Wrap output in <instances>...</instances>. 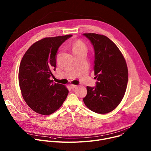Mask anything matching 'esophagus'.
<instances>
[{
  "mask_svg": "<svg viewBox=\"0 0 151 151\" xmlns=\"http://www.w3.org/2000/svg\"><path fill=\"white\" fill-rule=\"evenodd\" d=\"M70 88H71L72 89H73V88H76V85H73V84H71V85H70Z\"/></svg>",
  "mask_w": 151,
  "mask_h": 151,
  "instance_id": "1",
  "label": "esophagus"
}]
</instances>
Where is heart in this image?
Segmentation results:
<instances>
[{"label": "heart", "mask_w": 151, "mask_h": 151, "mask_svg": "<svg viewBox=\"0 0 151 151\" xmlns=\"http://www.w3.org/2000/svg\"><path fill=\"white\" fill-rule=\"evenodd\" d=\"M87 50V47L83 43L81 40H76L75 41L72 45V51H85Z\"/></svg>", "instance_id": "obj_1"}]
</instances>
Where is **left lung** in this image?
I'll list each match as a JSON object with an SVG mask.
<instances>
[{
  "label": "left lung",
  "instance_id": "left-lung-1",
  "mask_svg": "<svg viewBox=\"0 0 151 151\" xmlns=\"http://www.w3.org/2000/svg\"><path fill=\"white\" fill-rule=\"evenodd\" d=\"M94 51V70L96 86L87 87L83 101L91 111L101 114L114 110L125 94L128 82L125 60L114 43L108 37L96 33L83 34Z\"/></svg>",
  "mask_w": 151,
  "mask_h": 151
}]
</instances>
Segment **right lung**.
<instances>
[{"label":"right lung","mask_w":151,"mask_h":151,"mask_svg":"<svg viewBox=\"0 0 151 151\" xmlns=\"http://www.w3.org/2000/svg\"><path fill=\"white\" fill-rule=\"evenodd\" d=\"M72 35L46 37L33 44L21 60L18 73L23 97L30 108L41 115L55 112L66 100L69 91L50 78L55 70L57 52Z\"/></svg>","instance_id":"add662e5"}]
</instances>
